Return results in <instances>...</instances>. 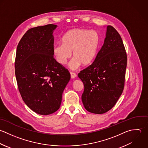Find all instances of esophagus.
Returning a JSON list of instances; mask_svg holds the SVG:
<instances>
[{
  "label": "esophagus",
  "mask_w": 148,
  "mask_h": 148,
  "mask_svg": "<svg viewBox=\"0 0 148 148\" xmlns=\"http://www.w3.org/2000/svg\"><path fill=\"white\" fill-rule=\"evenodd\" d=\"M70 75H71V78H74L77 77V74L73 72H70Z\"/></svg>",
  "instance_id": "1"
}]
</instances>
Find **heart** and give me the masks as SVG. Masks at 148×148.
Masks as SVG:
<instances>
[{
    "label": "heart",
    "instance_id": "b5f03b06",
    "mask_svg": "<svg viewBox=\"0 0 148 148\" xmlns=\"http://www.w3.org/2000/svg\"><path fill=\"white\" fill-rule=\"evenodd\" d=\"M62 44L54 45L53 52L56 61L65 64L71 58V69H76L81 64L84 66L90 64L95 60L101 42L99 33L95 30L74 29L68 31L62 38Z\"/></svg>",
    "mask_w": 148,
    "mask_h": 148
}]
</instances>
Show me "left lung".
<instances>
[{
  "label": "left lung",
  "mask_w": 148,
  "mask_h": 148,
  "mask_svg": "<svg viewBox=\"0 0 148 148\" xmlns=\"http://www.w3.org/2000/svg\"><path fill=\"white\" fill-rule=\"evenodd\" d=\"M127 53L122 39L112 26L92 64L78 73L84 85L82 101L85 109L102 114L116 103L125 87Z\"/></svg>",
  "instance_id": "8db88e82"
}]
</instances>
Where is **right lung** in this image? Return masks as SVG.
Returning <instances> with one entry per match:
<instances>
[{
  "label": "right lung",
  "mask_w": 148,
  "mask_h": 148,
  "mask_svg": "<svg viewBox=\"0 0 148 148\" xmlns=\"http://www.w3.org/2000/svg\"><path fill=\"white\" fill-rule=\"evenodd\" d=\"M56 25L29 29L19 41L15 60L18 90L27 106L47 115L56 112L70 79L69 70L53 57V31Z\"/></svg>",
  "instance_id": "obj_1"
}]
</instances>
